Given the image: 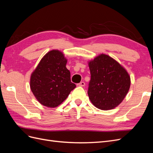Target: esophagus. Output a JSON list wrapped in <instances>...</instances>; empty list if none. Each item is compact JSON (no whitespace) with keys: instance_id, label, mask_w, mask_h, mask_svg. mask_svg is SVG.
Masks as SVG:
<instances>
[{"instance_id":"1","label":"esophagus","mask_w":153,"mask_h":153,"mask_svg":"<svg viewBox=\"0 0 153 153\" xmlns=\"http://www.w3.org/2000/svg\"><path fill=\"white\" fill-rule=\"evenodd\" d=\"M77 85L78 86H80V87H84V86H85V82H81L80 83H79V84H78Z\"/></svg>"}]
</instances>
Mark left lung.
<instances>
[{"instance_id": "8db88e82", "label": "left lung", "mask_w": 153, "mask_h": 153, "mask_svg": "<svg viewBox=\"0 0 153 153\" xmlns=\"http://www.w3.org/2000/svg\"><path fill=\"white\" fill-rule=\"evenodd\" d=\"M91 80L88 96L96 108L113 109L126 96L131 84L130 76L113 58L101 54L89 62Z\"/></svg>"}]
</instances>
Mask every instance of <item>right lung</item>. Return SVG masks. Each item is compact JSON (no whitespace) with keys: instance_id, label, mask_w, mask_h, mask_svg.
<instances>
[{"instance_id":"right-lung-1","label":"right lung","mask_w":153,"mask_h":153,"mask_svg":"<svg viewBox=\"0 0 153 153\" xmlns=\"http://www.w3.org/2000/svg\"><path fill=\"white\" fill-rule=\"evenodd\" d=\"M67 59L59 50L50 51L41 59L32 73L30 87L39 102L55 108L61 105L76 85L71 82Z\"/></svg>"}]
</instances>
